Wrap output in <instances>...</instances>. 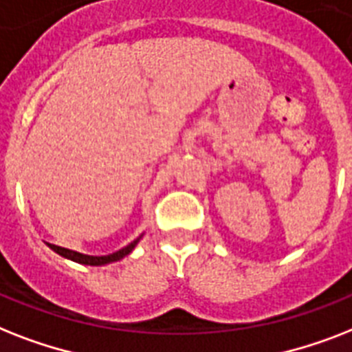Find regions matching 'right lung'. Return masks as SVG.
Wrapping results in <instances>:
<instances>
[{"label": "right lung", "mask_w": 352, "mask_h": 352, "mask_svg": "<svg viewBox=\"0 0 352 352\" xmlns=\"http://www.w3.org/2000/svg\"><path fill=\"white\" fill-rule=\"evenodd\" d=\"M142 236V235H141ZM141 236L135 239L133 242H130L128 245H124L122 250L116 251V253H111V255H102V256H94V255H82L79 251H72V250H67V248H61V245H56V244H48L50 250H54L57 255L65 256L68 260H74L77 264H85V265H104V264H111V262H117V260L124 258L128 256L133 251V248L137 245V242L141 241Z\"/></svg>", "instance_id": "1"}]
</instances>
